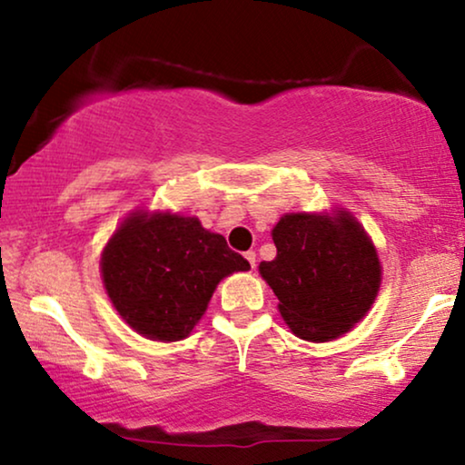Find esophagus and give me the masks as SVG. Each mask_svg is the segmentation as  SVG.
Wrapping results in <instances>:
<instances>
[{"mask_svg": "<svg viewBox=\"0 0 465 465\" xmlns=\"http://www.w3.org/2000/svg\"><path fill=\"white\" fill-rule=\"evenodd\" d=\"M245 258H247V262H250L252 264V269H253V266H256V252H245Z\"/></svg>", "mask_w": 465, "mask_h": 465, "instance_id": "esophagus-1", "label": "esophagus"}]
</instances>
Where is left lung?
Listing matches in <instances>:
<instances>
[{
    "label": "left lung",
    "mask_w": 465,
    "mask_h": 465,
    "mask_svg": "<svg viewBox=\"0 0 465 465\" xmlns=\"http://www.w3.org/2000/svg\"><path fill=\"white\" fill-rule=\"evenodd\" d=\"M272 241L277 256L260 262V275L296 336L332 341L366 315L379 292L381 264L351 215H283Z\"/></svg>",
    "instance_id": "8db88e82"
}]
</instances>
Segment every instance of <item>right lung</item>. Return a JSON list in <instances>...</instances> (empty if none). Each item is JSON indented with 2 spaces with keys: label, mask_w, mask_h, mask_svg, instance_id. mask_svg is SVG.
Here are the masks:
<instances>
[{
  "label": "right lung",
  "mask_w": 465,
  "mask_h": 465,
  "mask_svg": "<svg viewBox=\"0 0 465 465\" xmlns=\"http://www.w3.org/2000/svg\"><path fill=\"white\" fill-rule=\"evenodd\" d=\"M250 262L196 218L135 213L114 232L101 258L110 301L131 328L180 341L205 313L220 279Z\"/></svg>",
  "instance_id": "obj_1"
}]
</instances>
